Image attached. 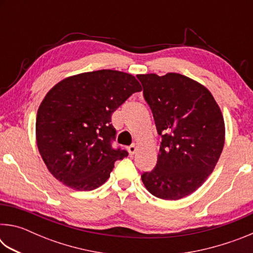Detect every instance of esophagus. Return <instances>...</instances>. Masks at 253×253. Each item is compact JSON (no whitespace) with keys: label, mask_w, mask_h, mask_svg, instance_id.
<instances>
[{"label":"esophagus","mask_w":253,"mask_h":253,"mask_svg":"<svg viewBox=\"0 0 253 253\" xmlns=\"http://www.w3.org/2000/svg\"><path fill=\"white\" fill-rule=\"evenodd\" d=\"M127 149H128V153H129L130 155H134V154L137 151V147H136L135 144H132V145H130V146H128Z\"/></svg>","instance_id":"esophagus-1"}]
</instances>
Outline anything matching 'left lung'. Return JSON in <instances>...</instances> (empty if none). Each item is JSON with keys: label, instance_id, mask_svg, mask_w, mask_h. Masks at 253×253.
Wrapping results in <instances>:
<instances>
[{"label": "left lung", "instance_id": "1", "mask_svg": "<svg viewBox=\"0 0 253 253\" xmlns=\"http://www.w3.org/2000/svg\"><path fill=\"white\" fill-rule=\"evenodd\" d=\"M162 143L144 185L163 200H179L202 185L224 145V121L207 88L179 74L138 75Z\"/></svg>", "mask_w": 253, "mask_h": 253}]
</instances>
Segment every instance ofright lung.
Wrapping results in <instances>:
<instances>
[{
  "label": "right lung",
  "mask_w": 253,
  "mask_h": 253,
  "mask_svg": "<svg viewBox=\"0 0 253 253\" xmlns=\"http://www.w3.org/2000/svg\"><path fill=\"white\" fill-rule=\"evenodd\" d=\"M142 87L134 76L98 70L69 77L46 93L37 115V144L53 176L77 191H91L108 179L116 161L111 115Z\"/></svg>",
  "instance_id": "obj_1"
}]
</instances>
